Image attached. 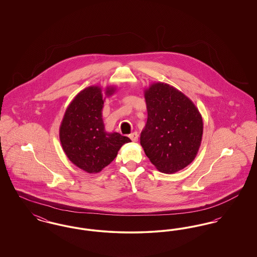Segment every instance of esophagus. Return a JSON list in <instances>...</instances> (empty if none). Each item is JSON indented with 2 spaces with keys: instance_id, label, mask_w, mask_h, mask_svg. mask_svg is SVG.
<instances>
[{
  "instance_id": "34e87169",
  "label": "esophagus",
  "mask_w": 257,
  "mask_h": 257,
  "mask_svg": "<svg viewBox=\"0 0 257 257\" xmlns=\"http://www.w3.org/2000/svg\"><path fill=\"white\" fill-rule=\"evenodd\" d=\"M129 137H130V139H131V140H132L134 143L138 142V139H139V135H138L137 132H133L132 134L129 135Z\"/></svg>"
}]
</instances>
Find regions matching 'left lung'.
<instances>
[{
    "label": "left lung",
    "instance_id": "obj_1",
    "mask_svg": "<svg viewBox=\"0 0 257 257\" xmlns=\"http://www.w3.org/2000/svg\"><path fill=\"white\" fill-rule=\"evenodd\" d=\"M147 121L141 145L150 162L164 173L181 171L196 158L203 122L190 98L165 83H154L145 91Z\"/></svg>",
    "mask_w": 257,
    "mask_h": 257
}]
</instances>
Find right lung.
I'll use <instances>...</instances> for the list:
<instances>
[{
    "label": "right lung",
    "mask_w": 257,
    "mask_h": 257,
    "mask_svg": "<svg viewBox=\"0 0 257 257\" xmlns=\"http://www.w3.org/2000/svg\"><path fill=\"white\" fill-rule=\"evenodd\" d=\"M108 86L105 94L114 92ZM104 99L101 87L88 86L78 93L65 110L60 127L61 147L75 166L88 173H97L116 157L128 137L107 133L102 118Z\"/></svg>",
    "instance_id": "right-lung-1"
}]
</instances>
